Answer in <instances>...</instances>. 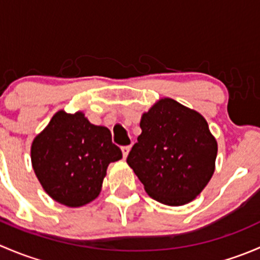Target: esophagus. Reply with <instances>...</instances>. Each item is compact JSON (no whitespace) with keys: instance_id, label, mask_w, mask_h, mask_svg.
Returning a JSON list of instances; mask_svg holds the SVG:
<instances>
[{"instance_id":"obj_1","label":"esophagus","mask_w":260,"mask_h":260,"mask_svg":"<svg viewBox=\"0 0 260 260\" xmlns=\"http://www.w3.org/2000/svg\"><path fill=\"white\" fill-rule=\"evenodd\" d=\"M129 151H131V146H124V147H122V153H123V158H127V156H128V153H129Z\"/></svg>"}]
</instances>
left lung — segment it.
Masks as SVG:
<instances>
[{
    "label": "left lung",
    "instance_id": "8db88e82",
    "mask_svg": "<svg viewBox=\"0 0 260 260\" xmlns=\"http://www.w3.org/2000/svg\"><path fill=\"white\" fill-rule=\"evenodd\" d=\"M142 133L127 164L153 200L169 206L192 201L215 171L217 142L199 112L162 98L141 117Z\"/></svg>",
    "mask_w": 260,
    "mask_h": 260
}]
</instances>
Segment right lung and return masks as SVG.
<instances>
[{"label":"right lung","mask_w":260,"mask_h":260,"mask_svg":"<svg viewBox=\"0 0 260 260\" xmlns=\"http://www.w3.org/2000/svg\"><path fill=\"white\" fill-rule=\"evenodd\" d=\"M120 158L111 131L91 124L83 112H56L31 145V164L43 188L69 208L98 198L109 164Z\"/></svg>","instance_id":"obj_1"}]
</instances>
